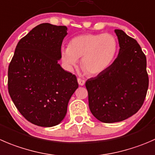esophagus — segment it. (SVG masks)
I'll list each match as a JSON object with an SVG mask.
<instances>
[{
  "label": "esophagus",
  "mask_w": 155,
  "mask_h": 155,
  "mask_svg": "<svg viewBox=\"0 0 155 155\" xmlns=\"http://www.w3.org/2000/svg\"><path fill=\"white\" fill-rule=\"evenodd\" d=\"M77 81H78V83H79V85H85V80H83V79H80V78H78Z\"/></svg>",
  "instance_id": "obj_1"
}]
</instances>
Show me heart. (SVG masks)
<instances>
[{
	"instance_id": "obj_1",
	"label": "heart",
	"mask_w": 155,
	"mask_h": 155,
	"mask_svg": "<svg viewBox=\"0 0 155 155\" xmlns=\"http://www.w3.org/2000/svg\"><path fill=\"white\" fill-rule=\"evenodd\" d=\"M117 52V41L113 35L86 34L76 36L62 48L61 60L64 67L71 70L81 60V67L91 76L106 71L114 63Z\"/></svg>"
}]
</instances>
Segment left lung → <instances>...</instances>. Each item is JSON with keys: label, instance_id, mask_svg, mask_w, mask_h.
Instances as JSON below:
<instances>
[{"label": "left lung", "instance_id": "1", "mask_svg": "<svg viewBox=\"0 0 155 155\" xmlns=\"http://www.w3.org/2000/svg\"><path fill=\"white\" fill-rule=\"evenodd\" d=\"M120 51L112 65L85 82L91 114L106 124L120 122L141 108L148 88L146 57L136 40L115 29Z\"/></svg>", "mask_w": 155, "mask_h": 155}]
</instances>
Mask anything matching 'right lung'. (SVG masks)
Instances as JSON below:
<instances>
[{
	"label": "right lung",
	"mask_w": 155,
	"mask_h": 155,
	"mask_svg": "<svg viewBox=\"0 0 155 155\" xmlns=\"http://www.w3.org/2000/svg\"><path fill=\"white\" fill-rule=\"evenodd\" d=\"M67 35V26L37 25L19 40L9 65L10 97L19 113L35 125L61 124L79 86L76 76L58 64Z\"/></svg>",
	"instance_id": "right-lung-1"
}]
</instances>
